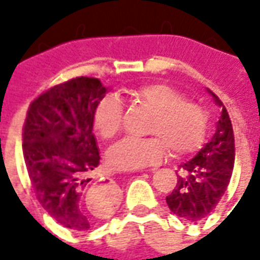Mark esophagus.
I'll return each instance as SVG.
<instances>
[{
  "mask_svg": "<svg viewBox=\"0 0 260 260\" xmlns=\"http://www.w3.org/2000/svg\"><path fill=\"white\" fill-rule=\"evenodd\" d=\"M154 170H156V169H150V170H149V171H154Z\"/></svg>",
  "mask_w": 260,
  "mask_h": 260,
  "instance_id": "34e87169",
  "label": "esophagus"
}]
</instances>
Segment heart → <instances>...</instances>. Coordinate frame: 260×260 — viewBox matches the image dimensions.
I'll return each instance as SVG.
<instances>
[{"label":"heart","instance_id":"heart-1","mask_svg":"<svg viewBox=\"0 0 260 260\" xmlns=\"http://www.w3.org/2000/svg\"><path fill=\"white\" fill-rule=\"evenodd\" d=\"M132 103L146 106L153 111L149 139L126 138L108 150V164L118 171L145 169L161 161L167 147L173 156H185L196 150L206 131V114L196 104L184 102V97L166 83H146L128 91ZM124 104L117 96H107L97 104L93 122L97 134L111 139L122 126Z\"/></svg>","mask_w":260,"mask_h":260}]
</instances>
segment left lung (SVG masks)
<instances>
[{
  "mask_svg": "<svg viewBox=\"0 0 260 260\" xmlns=\"http://www.w3.org/2000/svg\"><path fill=\"white\" fill-rule=\"evenodd\" d=\"M206 90L220 107L214 134L191 160L181 164L185 175H178L177 185L166 198L170 210L189 223L201 221L216 209L234 169V132L229 113L220 99Z\"/></svg>",
  "mask_w": 260,
  "mask_h": 260,
  "instance_id": "1",
  "label": "left lung"
}]
</instances>
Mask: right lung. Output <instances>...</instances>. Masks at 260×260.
<instances>
[{"label": "right lung", "mask_w": 260, "mask_h": 260, "mask_svg": "<svg viewBox=\"0 0 260 260\" xmlns=\"http://www.w3.org/2000/svg\"><path fill=\"white\" fill-rule=\"evenodd\" d=\"M108 87L96 78H76L31 103L23 128V158L42 206L61 225L87 231L108 217L115 185L89 184L100 164L93 117Z\"/></svg>", "instance_id": "right-lung-1"}]
</instances>
